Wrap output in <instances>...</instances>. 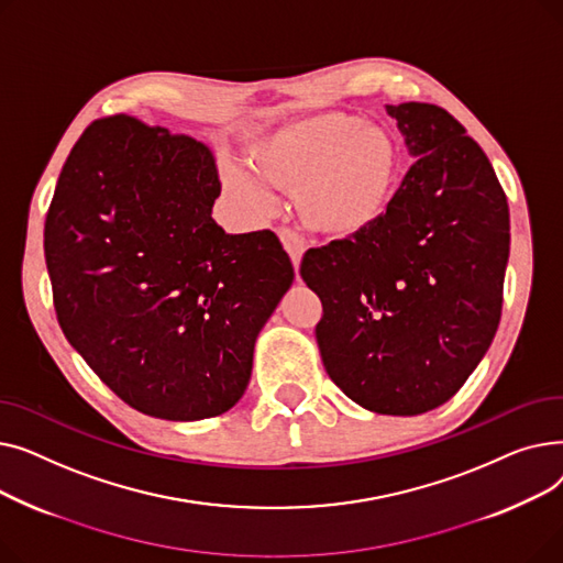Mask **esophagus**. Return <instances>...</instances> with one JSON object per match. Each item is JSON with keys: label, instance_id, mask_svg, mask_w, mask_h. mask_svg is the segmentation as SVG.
<instances>
[{"label": "esophagus", "instance_id": "1", "mask_svg": "<svg viewBox=\"0 0 563 563\" xmlns=\"http://www.w3.org/2000/svg\"><path fill=\"white\" fill-rule=\"evenodd\" d=\"M278 236H280V242H283V249L287 251V255H289V260H291V264H294V272H299L301 257H303V253H306L303 240H301V236H299L297 232L289 230V228H280V230H278Z\"/></svg>", "mask_w": 563, "mask_h": 563}]
</instances>
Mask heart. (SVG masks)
I'll use <instances>...</instances> for the list:
<instances>
[{"instance_id": "1", "label": "heart", "mask_w": 563, "mask_h": 563, "mask_svg": "<svg viewBox=\"0 0 563 563\" xmlns=\"http://www.w3.org/2000/svg\"><path fill=\"white\" fill-rule=\"evenodd\" d=\"M249 168L264 187L291 194L306 228L344 240L388 212L399 183V151L386 128L349 111H321L255 143ZM225 183L251 210L269 205L249 175L228 173Z\"/></svg>"}]
</instances>
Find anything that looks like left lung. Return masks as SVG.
Listing matches in <instances>:
<instances>
[{
    "mask_svg": "<svg viewBox=\"0 0 563 563\" xmlns=\"http://www.w3.org/2000/svg\"><path fill=\"white\" fill-rule=\"evenodd\" d=\"M416 157L388 212L310 249L301 278L321 299L317 344L335 386L380 416L452 399L501 317L509 205L475 139L442 107L388 104Z\"/></svg>",
    "mask_w": 563,
    "mask_h": 563,
    "instance_id": "left-lung-1",
    "label": "left lung"
}]
</instances>
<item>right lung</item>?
<instances>
[{"label":"right lung","mask_w":563,"mask_h":563,"mask_svg":"<svg viewBox=\"0 0 563 563\" xmlns=\"http://www.w3.org/2000/svg\"><path fill=\"white\" fill-rule=\"evenodd\" d=\"M210 147L118 113L70 151L45 219L58 327L145 416L194 422L242 399L257 333L294 280L272 230L225 234Z\"/></svg>","instance_id":"right-lung-1"}]
</instances>
